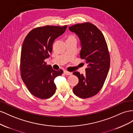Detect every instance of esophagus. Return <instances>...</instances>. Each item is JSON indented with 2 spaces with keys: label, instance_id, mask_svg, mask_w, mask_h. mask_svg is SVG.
I'll use <instances>...</instances> for the list:
<instances>
[{
  "label": "esophagus",
  "instance_id": "34e87169",
  "mask_svg": "<svg viewBox=\"0 0 133 133\" xmlns=\"http://www.w3.org/2000/svg\"><path fill=\"white\" fill-rule=\"evenodd\" d=\"M63 72H64V74H65V75H72V72H71L68 71L67 70H64Z\"/></svg>",
  "mask_w": 133,
  "mask_h": 133
}]
</instances>
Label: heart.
Wrapping results in <instances>:
<instances>
[{"label":"heart","instance_id":"obj_1","mask_svg":"<svg viewBox=\"0 0 133 133\" xmlns=\"http://www.w3.org/2000/svg\"><path fill=\"white\" fill-rule=\"evenodd\" d=\"M73 39L76 40V37L73 35H69L67 37V40H73Z\"/></svg>","mask_w":133,"mask_h":133}]
</instances>
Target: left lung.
Wrapping results in <instances>:
<instances>
[{
  "instance_id": "8db88e82",
  "label": "left lung",
  "mask_w": 133,
  "mask_h": 133,
  "mask_svg": "<svg viewBox=\"0 0 133 133\" xmlns=\"http://www.w3.org/2000/svg\"><path fill=\"white\" fill-rule=\"evenodd\" d=\"M69 29L80 39V58L87 64L85 75L77 71L73 73L78 78L73 91L79 97L89 98L100 91L107 78L110 64L108 45L103 34L91 23L75 24Z\"/></svg>"
}]
</instances>
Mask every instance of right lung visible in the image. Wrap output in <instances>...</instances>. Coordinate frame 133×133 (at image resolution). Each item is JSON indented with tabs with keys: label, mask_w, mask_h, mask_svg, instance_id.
Wrapping results in <instances>:
<instances>
[{
	"label": "right lung",
	"mask_w": 133,
	"mask_h": 133,
	"mask_svg": "<svg viewBox=\"0 0 133 133\" xmlns=\"http://www.w3.org/2000/svg\"><path fill=\"white\" fill-rule=\"evenodd\" d=\"M67 25H45L30 31L23 43L20 70L23 81L33 96L41 99L51 97L56 92L54 79L63 74L55 71L44 59L50 57L55 39L65 32Z\"/></svg>",
	"instance_id": "add662e5"
}]
</instances>
